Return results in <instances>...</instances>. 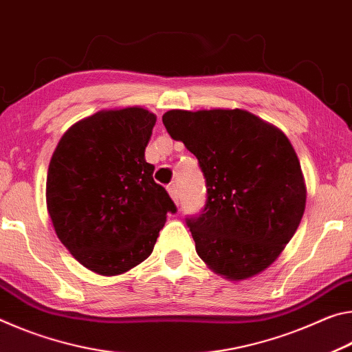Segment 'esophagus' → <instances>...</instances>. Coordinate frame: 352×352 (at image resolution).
I'll list each match as a JSON object with an SVG mask.
<instances>
[{"mask_svg": "<svg viewBox=\"0 0 352 352\" xmlns=\"http://www.w3.org/2000/svg\"><path fill=\"white\" fill-rule=\"evenodd\" d=\"M168 193L176 204H179V190H177L176 184H170L168 186Z\"/></svg>", "mask_w": 352, "mask_h": 352, "instance_id": "obj_1", "label": "esophagus"}]
</instances>
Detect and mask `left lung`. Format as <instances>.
<instances>
[{
    "label": "left lung",
    "mask_w": 352,
    "mask_h": 352,
    "mask_svg": "<svg viewBox=\"0 0 352 352\" xmlns=\"http://www.w3.org/2000/svg\"><path fill=\"white\" fill-rule=\"evenodd\" d=\"M162 122L197 155L206 179L204 209L186 218L198 256L228 279L263 272L292 240L306 207L289 138L241 109L168 111Z\"/></svg>",
    "instance_id": "left-lung-1"
}]
</instances>
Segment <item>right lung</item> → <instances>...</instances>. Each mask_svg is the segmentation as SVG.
Masks as SVG:
<instances>
[{"label":"right lung","instance_id":"right-lung-1","mask_svg":"<svg viewBox=\"0 0 352 352\" xmlns=\"http://www.w3.org/2000/svg\"><path fill=\"white\" fill-rule=\"evenodd\" d=\"M155 115L101 111L73 124L51 157L46 206L74 258L98 274H122L151 254L176 204L145 160Z\"/></svg>","mask_w":352,"mask_h":352}]
</instances>
